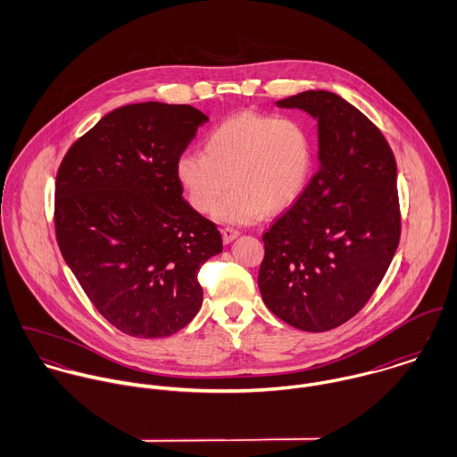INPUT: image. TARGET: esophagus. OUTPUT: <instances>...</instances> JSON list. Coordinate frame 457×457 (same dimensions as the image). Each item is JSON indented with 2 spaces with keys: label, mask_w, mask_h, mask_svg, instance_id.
I'll list each match as a JSON object with an SVG mask.
<instances>
[{
  "label": "esophagus",
  "mask_w": 457,
  "mask_h": 457,
  "mask_svg": "<svg viewBox=\"0 0 457 457\" xmlns=\"http://www.w3.org/2000/svg\"><path fill=\"white\" fill-rule=\"evenodd\" d=\"M237 236H239V230H236V228H232V227H227V228L221 230V237H223V243H225V245L232 243Z\"/></svg>",
  "instance_id": "obj_1"
}]
</instances>
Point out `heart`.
<instances>
[{"label": "heart", "instance_id": "1", "mask_svg": "<svg viewBox=\"0 0 457 457\" xmlns=\"http://www.w3.org/2000/svg\"><path fill=\"white\" fill-rule=\"evenodd\" d=\"M313 169L315 138L301 118L243 111L207 133L204 153L178 158L176 179L200 214L211 212L232 186L214 218L250 225L290 209L304 195Z\"/></svg>", "mask_w": 457, "mask_h": 457}]
</instances>
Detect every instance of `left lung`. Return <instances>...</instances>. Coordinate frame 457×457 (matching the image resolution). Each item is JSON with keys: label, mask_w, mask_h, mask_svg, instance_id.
<instances>
[{"label": "left lung", "mask_w": 457, "mask_h": 457, "mask_svg": "<svg viewBox=\"0 0 457 457\" xmlns=\"http://www.w3.org/2000/svg\"><path fill=\"white\" fill-rule=\"evenodd\" d=\"M276 105L319 121V169L262 236L259 288L278 319L324 332L357 315L391 265L401 236L395 160L382 131L334 93Z\"/></svg>", "instance_id": "8db88e82"}]
</instances>
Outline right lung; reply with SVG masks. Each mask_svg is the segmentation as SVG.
<instances>
[{
  "label": "right lung",
  "mask_w": 457,
  "mask_h": 457,
  "mask_svg": "<svg viewBox=\"0 0 457 457\" xmlns=\"http://www.w3.org/2000/svg\"><path fill=\"white\" fill-rule=\"evenodd\" d=\"M207 120L192 105H125L77 138L60 165L62 255L98 313L129 336L188 326L204 295L198 270L223 250L176 179L178 158Z\"/></svg>",
  "instance_id": "add662e5"
}]
</instances>
